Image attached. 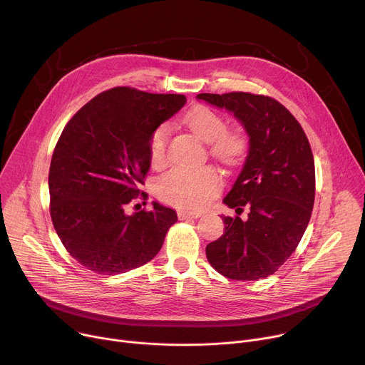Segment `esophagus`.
Segmentation results:
<instances>
[{
  "label": "esophagus",
  "instance_id": "esophagus-1",
  "mask_svg": "<svg viewBox=\"0 0 365 365\" xmlns=\"http://www.w3.org/2000/svg\"><path fill=\"white\" fill-rule=\"evenodd\" d=\"M202 215V212H192V211H179L178 212V217L179 220H195V218H199Z\"/></svg>",
  "mask_w": 365,
  "mask_h": 365
}]
</instances>
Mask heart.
Here are the masks:
<instances>
[{
	"label": "heart",
	"instance_id": "heart-1",
	"mask_svg": "<svg viewBox=\"0 0 365 365\" xmlns=\"http://www.w3.org/2000/svg\"><path fill=\"white\" fill-rule=\"evenodd\" d=\"M185 124L203 141L211 144L212 155L228 166L242 163L248 153V138L240 128H227L225 118L206 106H196L185 115ZM170 125L154 128L148 141L150 163L163 168L168 162ZM222 187V176L214 166L175 168L155 186L159 197L182 210H200Z\"/></svg>",
	"mask_w": 365,
	"mask_h": 365
}]
</instances>
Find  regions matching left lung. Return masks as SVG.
<instances>
[{"instance_id": "1", "label": "left lung", "mask_w": 365, "mask_h": 365, "mask_svg": "<svg viewBox=\"0 0 365 365\" xmlns=\"http://www.w3.org/2000/svg\"><path fill=\"white\" fill-rule=\"evenodd\" d=\"M231 111L250 135L245 165L224 203L248 220L222 217L225 231L206 245V258L232 280H258L293 254L315 202V162L299 121L272 96L251 92L199 93Z\"/></svg>"}]
</instances>
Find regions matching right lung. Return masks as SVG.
Returning a JSON list of instances; mask_svg holds the SVG:
<instances>
[{
	"label": "right lung",
	"mask_w": 365,
	"mask_h": 365,
	"mask_svg": "<svg viewBox=\"0 0 365 365\" xmlns=\"http://www.w3.org/2000/svg\"><path fill=\"white\" fill-rule=\"evenodd\" d=\"M185 95L130 86L103 91L65 125L48 170L50 217L68 252L98 274H120L148 263L178 221L173 210L125 214L150 169L154 128L176 114Z\"/></svg>",
	"instance_id": "obj_1"
}]
</instances>
